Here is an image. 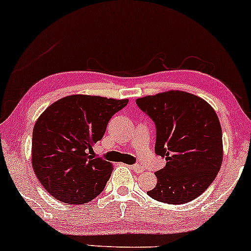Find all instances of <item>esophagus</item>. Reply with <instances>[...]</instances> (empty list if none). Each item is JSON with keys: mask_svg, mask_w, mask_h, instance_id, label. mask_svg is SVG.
I'll use <instances>...</instances> for the list:
<instances>
[{"mask_svg": "<svg viewBox=\"0 0 251 251\" xmlns=\"http://www.w3.org/2000/svg\"><path fill=\"white\" fill-rule=\"evenodd\" d=\"M131 170H133L135 173H143V172H145V168L141 165H133L131 166Z\"/></svg>", "mask_w": 251, "mask_h": 251, "instance_id": "esophagus-1", "label": "esophagus"}]
</instances>
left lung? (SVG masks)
<instances>
[{
    "instance_id": "1",
    "label": "left lung",
    "mask_w": 251,
    "mask_h": 251,
    "mask_svg": "<svg viewBox=\"0 0 251 251\" xmlns=\"http://www.w3.org/2000/svg\"><path fill=\"white\" fill-rule=\"evenodd\" d=\"M136 104L155 123V153L166 159L165 167L155 172L156 186L147 194L176 205L198 198L223 160L216 111L202 98L178 90L137 98Z\"/></svg>"
}]
</instances>
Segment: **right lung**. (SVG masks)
<instances>
[{
    "instance_id": "obj_1",
    "label": "right lung",
    "mask_w": 251,
    "mask_h": 251,
    "mask_svg": "<svg viewBox=\"0 0 251 251\" xmlns=\"http://www.w3.org/2000/svg\"><path fill=\"white\" fill-rule=\"evenodd\" d=\"M126 104L128 100L72 95L42 112L33 129L32 165L50 196L78 205L102 193L112 165L90 154L110 118Z\"/></svg>"
}]
</instances>
